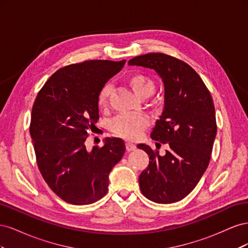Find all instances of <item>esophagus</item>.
<instances>
[{
	"instance_id": "34e87169",
	"label": "esophagus",
	"mask_w": 248,
	"mask_h": 248,
	"mask_svg": "<svg viewBox=\"0 0 248 248\" xmlns=\"http://www.w3.org/2000/svg\"><path fill=\"white\" fill-rule=\"evenodd\" d=\"M136 148H137V146L134 145V144H132L131 141H126V150L127 151H133V150H136Z\"/></svg>"
}]
</instances>
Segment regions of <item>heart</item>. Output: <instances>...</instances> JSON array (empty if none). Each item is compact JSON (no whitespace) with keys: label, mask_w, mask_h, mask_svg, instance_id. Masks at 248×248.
<instances>
[{"label":"heart","mask_w":248,"mask_h":248,"mask_svg":"<svg viewBox=\"0 0 248 248\" xmlns=\"http://www.w3.org/2000/svg\"><path fill=\"white\" fill-rule=\"evenodd\" d=\"M128 82L133 92L140 99L149 98L155 91L154 80L145 74H133ZM110 92V86L106 85L98 95L99 107L104 108L108 104V98ZM149 125V120L145 115L141 114H120L109 124V129L116 136L122 137L127 140L139 139L142 131Z\"/></svg>","instance_id":"1"}]
</instances>
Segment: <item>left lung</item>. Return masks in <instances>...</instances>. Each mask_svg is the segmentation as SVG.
<instances>
[{
  "instance_id": "obj_1",
  "label": "left lung",
  "mask_w": 248,
  "mask_h": 248,
  "mask_svg": "<svg viewBox=\"0 0 248 248\" xmlns=\"http://www.w3.org/2000/svg\"><path fill=\"white\" fill-rule=\"evenodd\" d=\"M128 65L153 69L163 82L164 106L151 138L169 149L161 156L138 145L149 155L139 182L148 200L171 204L189 194L208 168L217 131L212 96L199 74L174 57L151 52L129 60Z\"/></svg>"
}]
</instances>
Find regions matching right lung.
Here are the masks:
<instances>
[{"label": "right lung", "mask_w": 248, "mask_h": 248, "mask_svg": "<svg viewBox=\"0 0 248 248\" xmlns=\"http://www.w3.org/2000/svg\"><path fill=\"white\" fill-rule=\"evenodd\" d=\"M120 62L90 60L58 70L34 102L30 133L43 179L59 198L72 205L93 204L108 190V175L121 160L125 144L107 138L88 150L86 140L99 119L98 95L121 70Z\"/></svg>", "instance_id": "right-lung-1"}]
</instances>
